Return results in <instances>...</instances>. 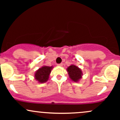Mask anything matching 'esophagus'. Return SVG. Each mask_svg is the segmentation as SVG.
<instances>
[{
  "mask_svg": "<svg viewBox=\"0 0 120 120\" xmlns=\"http://www.w3.org/2000/svg\"><path fill=\"white\" fill-rule=\"evenodd\" d=\"M57 65L59 66V67H62V66H63V64H62V63H60V64H57Z\"/></svg>",
  "mask_w": 120,
  "mask_h": 120,
  "instance_id": "1",
  "label": "esophagus"
}]
</instances>
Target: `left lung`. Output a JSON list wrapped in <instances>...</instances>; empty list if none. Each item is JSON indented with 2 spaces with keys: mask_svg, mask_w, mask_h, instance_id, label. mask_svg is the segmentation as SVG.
<instances>
[{
  "mask_svg": "<svg viewBox=\"0 0 120 120\" xmlns=\"http://www.w3.org/2000/svg\"><path fill=\"white\" fill-rule=\"evenodd\" d=\"M69 78L75 82H78L83 75L81 69L75 65H71L67 69Z\"/></svg>",
  "mask_w": 120,
  "mask_h": 120,
  "instance_id": "1",
  "label": "left lung"
}]
</instances>
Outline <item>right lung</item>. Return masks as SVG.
<instances>
[{
  "mask_svg": "<svg viewBox=\"0 0 120 120\" xmlns=\"http://www.w3.org/2000/svg\"><path fill=\"white\" fill-rule=\"evenodd\" d=\"M53 68V67H48V66H43L38 69L35 71L34 74V78L39 83H45L48 81L49 78V74Z\"/></svg>",
  "mask_w": 120,
  "mask_h": 120,
  "instance_id": "1",
  "label": "right lung"
}]
</instances>
